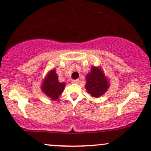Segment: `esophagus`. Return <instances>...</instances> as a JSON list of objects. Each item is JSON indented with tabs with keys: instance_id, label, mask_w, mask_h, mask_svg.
<instances>
[{
	"instance_id": "34e87169",
	"label": "esophagus",
	"mask_w": 151,
	"mask_h": 151,
	"mask_svg": "<svg viewBox=\"0 0 151 151\" xmlns=\"http://www.w3.org/2000/svg\"><path fill=\"white\" fill-rule=\"evenodd\" d=\"M79 83V80L76 79V80H73L72 81V83H76V84H78Z\"/></svg>"
}]
</instances>
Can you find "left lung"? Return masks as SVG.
<instances>
[{"label":"left lung","instance_id":"obj_1","mask_svg":"<svg viewBox=\"0 0 151 151\" xmlns=\"http://www.w3.org/2000/svg\"><path fill=\"white\" fill-rule=\"evenodd\" d=\"M109 88V84L101 69L93 67L86 76V88L93 97L102 95Z\"/></svg>","mask_w":151,"mask_h":151}]
</instances>
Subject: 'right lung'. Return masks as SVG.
Wrapping results in <instances>:
<instances>
[{"label":"right lung","instance_id":"add662e5","mask_svg":"<svg viewBox=\"0 0 151 151\" xmlns=\"http://www.w3.org/2000/svg\"><path fill=\"white\" fill-rule=\"evenodd\" d=\"M65 83H60L58 80V76L56 75L55 70L48 74L45 81L42 84V91L52 100H56L63 93L64 89Z\"/></svg>","mask_w":151,"mask_h":151}]
</instances>
